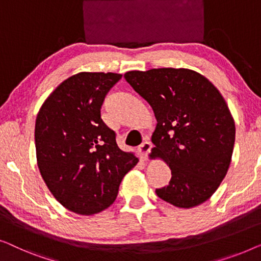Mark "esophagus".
I'll return each mask as SVG.
<instances>
[{
  "mask_svg": "<svg viewBox=\"0 0 261 261\" xmlns=\"http://www.w3.org/2000/svg\"><path fill=\"white\" fill-rule=\"evenodd\" d=\"M151 148H152V145L150 142H143L142 144L138 146V151L142 155L143 159H146V157H148L149 152L151 151Z\"/></svg>",
  "mask_w": 261,
  "mask_h": 261,
  "instance_id": "obj_1",
  "label": "esophagus"
}]
</instances>
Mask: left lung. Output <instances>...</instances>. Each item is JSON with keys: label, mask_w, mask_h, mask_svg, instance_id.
I'll list each match as a JSON object with an SVG mask.
<instances>
[{"label": "left lung", "mask_w": 261, "mask_h": 261, "mask_svg": "<svg viewBox=\"0 0 261 261\" xmlns=\"http://www.w3.org/2000/svg\"><path fill=\"white\" fill-rule=\"evenodd\" d=\"M124 78L152 108V155L171 169L170 182L156 189L157 196L179 208L203 203L232 160L236 124L225 99L208 79L186 68L131 71Z\"/></svg>", "instance_id": "1"}]
</instances>
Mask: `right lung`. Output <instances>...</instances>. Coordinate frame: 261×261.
<instances>
[{
	"instance_id": "right-lung-1",
	"label": "right lung",
	"mask_w": 261,
	"mask_h": 261,
	"mask_svg": "<svg viewBox=\"0 0 261 261\" xmlns=\"http://www.w3.org/2000/svg\"><path fill=\"white\" fill-rule=\"evenodd\" d=\"M122 74L82 72L46 99L35 122L38 167L53 196L68 211L91 215L113 203L138 159L117 145L100 110Z\"/></svg>"
}]
</instances>
